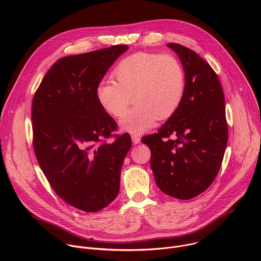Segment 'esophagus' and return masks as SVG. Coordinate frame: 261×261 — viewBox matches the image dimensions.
<instances>
[{
    "label": "esophagus",
    "mask_w": 261,
    "mask_h": 261,
    "mask_svg": "<svg viewBox=\"0 0 261 261\" xmlns=\"http://www.w3.org/2000/svg\"><path fill=\"white\" fill-rule=\"evenodd\" d=\"M131 139H132V142H133L134 144H137V143L140 142V137H138V136H136V135H132V136H131Z\"/></svg>",
    "instance_id": "obj_1"
}]
</instances>
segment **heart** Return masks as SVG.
Returning a JSON list of instances; mask_svg holds the SVG:
<instances>
[{"instance_id": "heart-1", "label": "heart", "mask_w": 261, "mask_h": 261, "mask_svg": "<svg viewBox=\"0 0 261 261\" xmlns=\"http://www.w3.org/2000/svg\"><path fill=\"white\" fill-rule=\"evenodd\" d=\"M115 83H100L96 98L101 108L114 118L123 117L130 97L137 106L121 120V128L142 134L158 119L172 117L185 97L186 76L172 55L139 53L121 61L113 71Z\"/></svg>"}]
</instances>
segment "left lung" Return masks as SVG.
Wrapping results in <instances>:
<instances>
[{
  "label": "left lung",
  "instance_id": "obj_1",
  "mask_svg": "<svg viewBox=\"0 0 261 261\" xmlns=\"http://www.w3.org/2000/svg\"><path fill=\"white\" fill-rule=\"evenodd\" d=\"M167 46L184 67L185 97L158 132L141 141L151 150L159 189L188 200L205 191L219 172L228 139L225 99L218 75L202 58L177 43Z\"/></svg>",
  "mask_w": 261,
  "mask_h": 261
}]
</instances>
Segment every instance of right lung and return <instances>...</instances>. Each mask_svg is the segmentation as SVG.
Instances as JSON below:
<instances>
[{
	"mask_svg": "<svg viewBox=\"0 0 261 261\" xmlns=\"http://www.w3.org/2000/svg\"><path fill=\"white\" fill-rule=\"evenodd\" d=\"M128 48L119 44L60 59L33 98L37 161L60 198L84 212L104 208L120 191L131 138L113 134L117 123L99 105L96 88Z\"/></svg>",
	"mask_w": 261,
	"mask_h": 261,
	"instance_id": "right-lung-1",
	"label": "right lung"
}]
</instances>
